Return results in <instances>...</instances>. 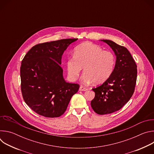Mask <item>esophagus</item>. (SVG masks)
<instances>
[{
	"label": "esophagus",
	"instance_id": "esophagus-1",
	"mask_svg": "<svg viewBox=\"0 0 154 154\" xmlns=\"http://www.w3.org/2000/svg\"><path fill=\"white\" fill-rule=\"evenodd\" d=\"M88 90V89L87 88L84 87L83 86H80V88H79L80 91H87Z\"/></svg>",
	"mask_w": 154,
	"mask_h": 154
}]
</instances>
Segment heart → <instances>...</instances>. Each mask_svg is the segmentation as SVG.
<instances>
[{"mask_svg": "<svg viewBox=\"0 0 154 154\" xmlns=\"http://www.w3.org/2000/svg\"><path fill=\"white\" fill-rule=\"evenodd\" d=\"M115 57L109 51L91 42H84L75 48L73 57L66 60L68 79L75 81L83 68L81 80L85 83L99 84L106 81L113 72Z\"/></svg>", "mask_w": 154, "mask_h": 154, "instance_id": "1", "label": "heart"}]
</instances>
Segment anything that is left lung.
Returning a JSON list of instances; mask_svg holds the SVG:
<instances>
[{
    "label": "left lung",
    "instance_id": "1",
    "mask_svg": "<svg viewBox=\"0 0 154 154\" xmlns=\"http://www.w3.org/2000/svg\"><path fill=\"white\" fill-rule=\"evenodd\" d=\"M114 51L116 60L113 73L102 85L93 88L95 97L91 102L99 115L118 111L132 96L137 82V66L129 51L115 42L103 39Z\"/></svg>",
    "mask_w": 154,
    "mask_h": 154
}]
</instances>
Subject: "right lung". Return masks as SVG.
I'll return each instance as SVG.
<instances>
[{
	"mask_svg": "<svg viewBox=\"0 0 154 154\" xmlns=\"http://www.w3.org/2000/svg\"><path fill=\"white\" fill-rule=\"evenodd\" d=\"M77 38L40 43L26 54L20 68L22 95L37 114L57 118L66 110L79 85L66 82L61 67L64 51Z\"/></svg>",
	"mask_w": 154,
	"mask_h": 154,
	"instance_id": "obj_1",
	"label": "right lung"
}]
</instances>
